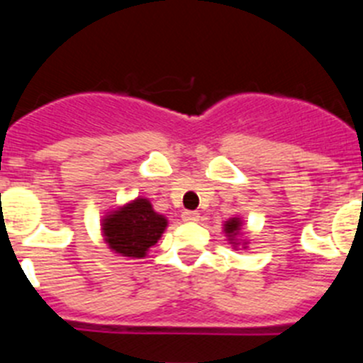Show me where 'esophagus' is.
<instances>
[{
    "label": "esophagus",
    "mask_w": 363,
    "mask_h": 363,
    "mask_svg": "<svg viewBox=\"0 0 363 363\" xmlns=\"http://www.w3.org/2000/svg\"><path fill=\"white\" fill-rule=\"evenodd\" d=\"M182 220L187 221V223H196V221L200 220V213H196V211H185V213L182 214Z\"/></svg>",
    "instance_id": "esophagus-1"
}]
</instances>
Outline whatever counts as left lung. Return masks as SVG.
I'll return each instance as SVG.
<instances>
[{
    "mask_svg": "<svg viewBox=\"0 0 363 363\" xmlns=\"http://www.w3.org/2000/svg\"><path fill=\"white\" fill-rule=\"evenodd\" d=\"M240 230V218H233V220H229L225 223V233L227 236H229V240H233L236 234H238Z\"/></svg>",
    "mask_w": 363,
    "mask_h": 363,
    "instance_id": "1",
    "label": "left lung"
}]
</instances>
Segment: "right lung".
Segmentation results:
<instances>
[{
  "label": "right lung",
  "mask_w": 363,
  "mask_h": 363,
  "mask_svg": "<svg viewBox=\"0 0 363 363\" xmlns=\"http://www.w3.org/2000/svg\"><path fill=\"white\" fill-rule=\"evenodd\" d=\"M167 220L154 213L145 198H138L104 220V236L112 251L129 258H143L154 243L162 238Z\"/></svg>",
  "instance_id": "add662e5"
}]
</instances>
